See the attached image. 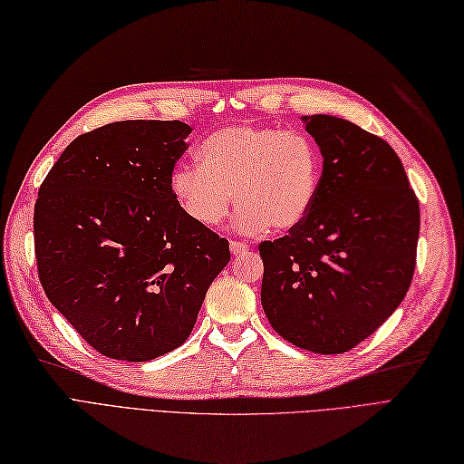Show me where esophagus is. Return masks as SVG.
I'll return each mask as SVG.
<instances>
[{
	"instance_id": "1",
	"label": "esophagus",
	"mask_w": 464,
	"mask_h": 464,
	"mask_svg": "<svg viewBox=\"0 0 464 464\" xmlns=\"http://www.w3.org/2000/svg\"><path fill=\"white\" fill-rule=\"evenodd\" d=\"M229 248H231V252L235 254V256H237V254H245V252L250 248V245L245 243V241H231V243H229Z\"/></svg>"
}]
</instances>
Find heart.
Returning a JSON list of instances; mask_svg holds the SVG:
<instances>
[{
  "mask_svg": "<svg viewBox=\"0 0 464 464\" xmlns=\"http://www.w3.org/2000/svg\"><path fill=\"white\" fill-rule=\"evenodd\" d=\"M198 166H177L169 188L181 212L200 227H218L233 200L237 227L291 231L312 212L322 185L318 144L304 130L237 123L198 144Z\"/></svg>",
  "mask_w": 464,
  "mask_h": 464,
  "instance_id": "b5f03b06",
  "label": "heart"
}]
</instances>
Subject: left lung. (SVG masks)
I'll return each instance as SVG.
<instances>
[{
  "instance_id": "obj_1",
  "label": "left lung",
  "mask_w": 464,
  "mask_h": 464,
  "mask_svg": "<svg viewBox=\"0 0 464 464\" xmlns=\"http://www.w3.org/2000/svg\"><path fill=\"white\" fill-rule=\"evenodd\" d=\"M324 175L308 218L260 243L262 306L274 330L318 354L347 353L405 298L420 208L393 148L334 115L303 117Z\"/></svg>"
}]
</instances>
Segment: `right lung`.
<instances>
[{
  "label": "right lung",
  "mask_w": 464,
  "mask_h": 464,
  "mask_svg": "<svg viewBox=\"0 0 464 464\" xmlns=\"http://www.w3.org/2000/svg\"><path fill=\"white\" fill-rule=\"evenodd\" d=\"M181 121H117L74 139L34 206L38 277L50 303L108 358L144 362L183 345L227 238L190 221L169 175Z\"/></svg>",
  "instance_id": "right-lung-1"
}]
</instances>
